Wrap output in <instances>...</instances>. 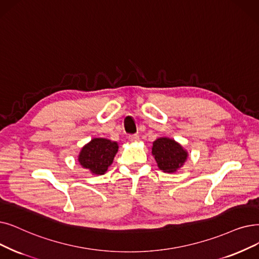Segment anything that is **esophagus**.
<instances>
[{
	"label": "esophagus",
	"instance_id": "esophagus-1",
	"mask_svg": "<svg viewBox=\"0 0 259 259\" xmlns=\"http://www.w3.org/2000/svg\"><path fill=\"white\" fill-rule=\"evenodd\" d=\"M128 140H129V142H131V143H136V142H138V141L140 140V138H139L138 134H129V136H128Z\"/></svg>",
	"mask_w": 259,
	"mask_h": 259
}]
</instances>
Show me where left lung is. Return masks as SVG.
I'll use <instances>...</instances> for the list:
<instances>
[{
    "label": "left lung",
    "mask_w": 259,
    "mask_h": 259,
    "mask_svg": "<svg viewBox=\"0 0 259 259\" xmlns=\"http://www.w3.org/2000/svg\"><path fill=\"white\" fill-rule=\"evenodd\" d=\"M152 154L157 166L164 172H175L187 157V152L174 140L162 138L153 142Z\"/></svg>",
    "instance_id": "8db88e82"
}]
</instances>
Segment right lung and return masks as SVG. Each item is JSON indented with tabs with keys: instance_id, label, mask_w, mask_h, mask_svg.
<instances>
[{
	"instance_id": "1",
	"label": "right lung",
	"mask_w": 259,
	"mask_h": 259,
	"mask_svg": "<svg viewBox=\"0 0 259 259\" xmlns=\"http://www.w3.org/2000/svg\"><path fill=\"white\" fill-rule=\"evenodd\" d=\"M117 150L116 142L107 139H93L81 149L78 161L92 174L104 175L113 162Z\"/></svg>"
}]
</instances>
